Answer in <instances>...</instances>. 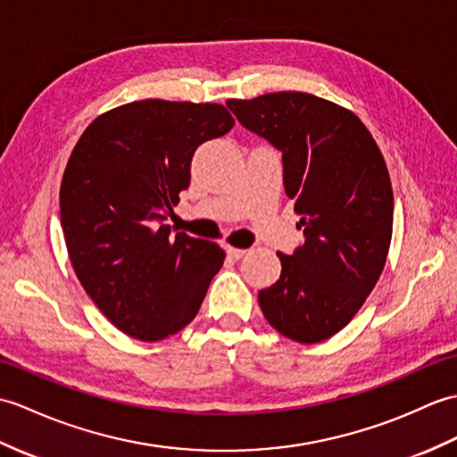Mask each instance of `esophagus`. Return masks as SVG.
Here are the masks:
<instances>
[{"mask_svg":"<svg viewBox=\"0 0 457 457\" xmlns=\"http://www.w3.org/2000/svg\"><path fill=\"white\" fill-rule=\"evenodd\" d=\"M227 254H228V258H232V260H240L242 256L246 254V250H242V248H232V246H227Z\"/></svg>","mask_w":457,"mask_h":457,"instance_id":"1","label":"esophagus"}]
</instances>
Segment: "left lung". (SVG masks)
Masks as SVG:
<instances>
[{"label": "left lung", "instance_id": "8db88e82", "mask_svg": "<svg viewBox=\"0 0 457 457\" xmlns=\"http://www.w3.org/2000/svg\"><path fill=\"white\" fill-rule=\"evenodd\" d=\"M242 125L281 150L283 186L305 242L278 252L281 276L258 293L273 328L317 344L353 319L378 283L393 235L387 164L356 113L305 91L228 99Z\"/></svg>", "mask_w": 457, "mask_h": 457}]
</instances>
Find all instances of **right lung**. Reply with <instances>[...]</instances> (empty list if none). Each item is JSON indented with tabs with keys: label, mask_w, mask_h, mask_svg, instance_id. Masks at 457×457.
<instances>
[{
	"label": "right lung",
	"mask_w": 457,
	"mask_h": 457,
	"mask_svg": "<svg viewBox=\"0 0 457 457\" xmlns=\"http://www.w3.org/2000/svg\"><path fill=\"white\" fill-rule=\"evenodd\" d=\"M235 119L220 104L140 99L96 117L60 184L70 262L111 324L156 342L195 319L225 262L217 242L162 225L189 187L191 158Z\"/></svg>",
	"instance_id": "obj_1"
}]
</instances>
